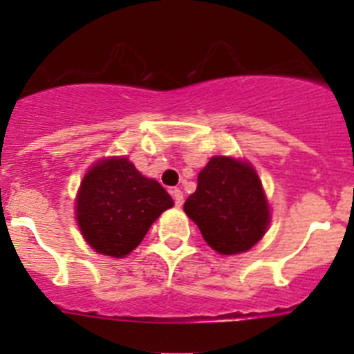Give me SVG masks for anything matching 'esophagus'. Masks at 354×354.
Listing matches in <instances>:
<instances>
[{
    "mask_svg": "<svg viewBox=\"0 0 354 354\" xmlns=\"http://www.w3.org/2000/svg\"><path fill=\"white\" fill-rule=\"evenodd\" d=\"M171 194H173V198H174V203H176V207L183 205V192H181L180 188H174V190H171Z\"/></svg>",
    "mask_w": 354,
    "mask_h": 354,
    "instance_id": "esophagus-1",
    "label": "esophagus"
}]
</instances>
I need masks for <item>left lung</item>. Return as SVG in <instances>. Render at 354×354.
Here are the masks:
<instances>
[{"instance_id": "1", "label": "left lung", "mask_w": 354, "mask_h": 354, "mask_svg": "<svg viewBox=\"0 0 354 354\" xmlns=\"http://www.w3.org/2000/svg\"><path fill=\"white\" fill-rule=\"evenodd\" d=\"M197 181V190L187 198L183 209L210 248L234 255L262 240L270 223V210L252 164L214 156L198 173Z\"/></svg>"}]
</instances>
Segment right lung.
<instances>
[{
	"instance_id": "add662e5",
	"label": "right lung",
	"mask_w": 354,
	"mask_h": 354,
	"mask_svg": "<svg viewBox=\"0 0 354 354\" xmlns=\"http://www.w3.org/2000/svg\"><path fill=\"white\" fill-rule=\"evenodd\" d=\"M171 207L173 198L156 180L142 176L127 157H109L84 176L75 216L85 241L95 252L123 259Z\"/></svg>"
}]
</instances>
